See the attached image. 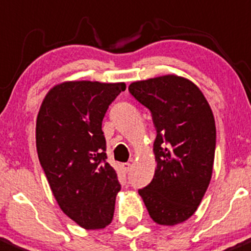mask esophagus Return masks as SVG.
<instances>
[{
	"mask_svg": "<svg viewBox=\"0 0 251 251\" xmlns=\"http://www.w3.org/2000/svg\"><path fill=\"white\" fill-rule=\"evenodd\" d=\"M122 167H123V169H125V172H129L131 168V164L130 163H123Z\"/></svg>",
	"mask_w": 251,
	"mask_h": 251,
	"instance_id": "esophagus-1",
	"label": "esophagus"
}]
</instances>
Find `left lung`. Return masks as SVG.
<instances>
[{"label":"left lung","instance_id":"obj_1","mask_svg":"<svg viewBox=\"0 0 251 251\" xmlns=\"http://www.w3.org/2000/svg\"><path fill=\"white\" fill-rule=\"evenodd\" d=\"M128 89L151 111L157 130L156 172L139 195L154 222L181 224L197 210L211 179L216 146L213 111L200 88L175 75L133 82Z\"/></svg>","mask_w":251,"mask_h":251}]
</instances>
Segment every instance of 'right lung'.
<instances>
[{
	"instance_id": "1",
	"label": "right lung",
	"mask_w": 251,
	"mask_h": 251,
	"mask_svg": "<svg viewBox=\"0 0 251 251\" xmlns=\"http://www.w3.org/2000/svg\"><path fill=\"white\" fill-rule=\"evenodd\" d=\"M125 83L64 82L46 95L36 123L40 163L61 210L86 229L111 224L117 173L106 162L102 120Z\"/></svg>"
}]
</instances>
